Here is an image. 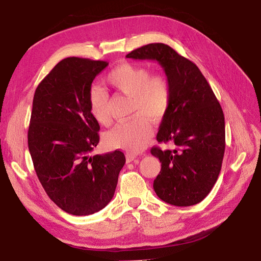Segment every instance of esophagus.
<instances>
[{
    "label": "esophagus",
    "instance_id": "obj_1",
    "mask_svg": "<svg viewBox=\"0 0 261 261\" xmlns=\"http://www.w3.org/2000/svg\"><path fill=\"white\" fill-rule=\"evenodd\" d=\"M137 160V156L134 155V154H127L126 155V161H127L128 163L129 162H133V161H136Z\"/></svg>",
    "mask_w": 261,
    "mask_h": 261
}]
</instances>
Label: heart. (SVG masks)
I'll use <instances>...</instances> for the list:
<instances>
[{"label": "heart", "mask_w": 261, "mask_h": 261, "mask_svg": "<svg viewBox=\"0 0 261 261\" xmlns=\"http://www.w3.org/2000/svg\"><path fill=\"white\" fill-rule=\"evenodd\" d=\"M107 83L114 90L132 98V115L128 122L117 124L106 135L109 147L122 149L126 152L137 153L143 150L152 137L149 121L159 122L167 114L171 103V86L167 77L151 75L149 68L123 62L107 75ZM109 97L98 87L89 93V108L99 124L108 125Z\"/></svg>", "instance_id": "obj_1"}]
</instances>
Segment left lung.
Instances as JSON below:
<instances>
[{"mask_svg":"<svg viewBox=\"0 0 261 261\" xmlns=\"http://www.w3.org/2000/svg\"><path fill=\"white\" fill-rule=\"evenodd\" d=\"M126 58L152 60L162 66L171 86V103L156 140L174 150L151 149L161 171L153 181L160 199L188 207L206 198L222 167L225 149L224 114L200 69L164 43H150Z\"/></svg>","mask_w":261,"mask_h":261,"instance_id":"left-lung-1","label":"left lung"}]
</instances>
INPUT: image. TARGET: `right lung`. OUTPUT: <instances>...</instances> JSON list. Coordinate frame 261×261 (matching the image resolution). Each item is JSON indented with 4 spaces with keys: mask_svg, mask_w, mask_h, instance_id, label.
Listing matches in <instances>:
<instances>
[{
    "mask_svg": "<svg viewBox=\"0 0 261 261\" xmlns=\"http://www.w3.org/2000/svg\"><path fill=\"white\" fill-rule=\"evenodd\" d=\"M108 64L62 60L34 96L28 148L37 176L50 199L74 216L92 215L111 201L126 161L120 150L90 155L99 144L100 126L90 112L89 93Z\"/></svg>",
    "mask_w": 261,
    "mask_h": 261,
    "instance_id": "1",
    "label": "right lung"
}]
</instances>
